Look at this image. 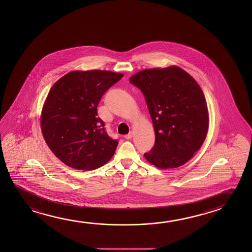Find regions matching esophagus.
Instances as JSON below:
<instances>
[{
  "label": "esophagus",
  "mask_w": 252,
  "mask_h": 252,
  "mask_svg": "<svg viewBox=\"0 0 252 252\" xmlns=\"http://www.w3.org/2000/svg\"><path fill=\"white\" fill-rule=\"evenodd\" d=\"M132 137V132H130L126 135H125V138L126 139V140H129V139H131Z\"/></svg>",
  "instance_id": "esophagus-1"
}]
</instances>
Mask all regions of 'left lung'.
Wrapping results in <instances>:
<instances>
[{"label": "left lung", "mask_w": 252, "mask_h": 252, "mask_svg": "<svg viewBox=\"0 0 252 252\" xmlns=\"http://www.w3.org/2000/svg\"><path fill=\"white\" fill-rule=\"evenodd\" d=\"M145 96L156 133L147 161L160 169L178 168L200 149L208 130L205 95L178 66L140 71L129 80Z\"/></svg>", "instance_id": "left-lung-1"}]
</instances>
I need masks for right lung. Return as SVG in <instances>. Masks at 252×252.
Instances as JSON below:
<instances>
[{
  "mask_svg": "<svg viewBox=\"0 0 252 252\" xmlns=\"http://www.w3.org/2000/svg\"><path fill=\"white\" fill-rule=\"evenodd\" d=\"M122 77L111 71H72L51 88L42 110V133L66 165L92 170L113 157L119 142L108 135L96 108Z\"/></svg>",
  "mask_w": 252,
  "mask_h": 252,
  "instance_id": "1",
  "label": "right lung"
}]
</instances>
